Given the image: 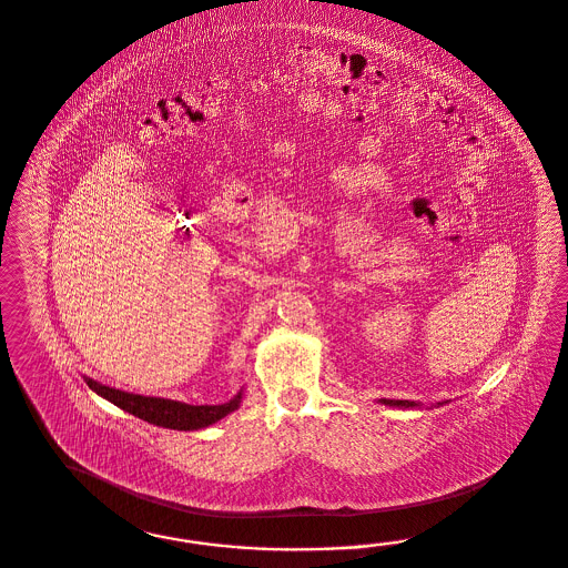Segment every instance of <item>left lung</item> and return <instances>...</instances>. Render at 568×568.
Wrapping results in <instances>:
<instances>
[{"label":"left lung","mask_w":568,"mask_h":568,"mask_svg":"<svg viewBox=\"0 0 568 568\" xmlns=\"http://www.w3.org/2000/svg\"><path fill=\"white\" fill-rule=\"evenodd\" d=\"M382 405L386 407H396V409H424V405H419L417 400H388V398H379ZM443 405V403H438Z\"/></svg>","instance_id":"left-lung-1"}]
</instances>
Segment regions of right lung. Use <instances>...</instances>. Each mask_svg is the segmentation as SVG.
Here are the masks:
<instances>
[{
	"mask_svg": "<svg viewBox=\"0 0 568 568\" xmlns=\"http://www.w3.org/2000/svg\"><path fill=\"white\" fill-rule=\"evenodd\" d=\"M83 379L90 386V390L97 392L109 403L118 405L119 409L132 413V415H136L140 419L153 424V426L170 428V430L186 432L207 428L215 422H220L222 417L236 412L241 407V400H243V390H239L229 403H222V405H186V403L172 400V398L142 396V394L118 390V388L100 384L92 377H83Z\"/></svg>",
	"mask_w": 568,
	"mask_h": 568,
	"instance_id": "obj_1",
	"label": "right lung"
}]
</instances>
